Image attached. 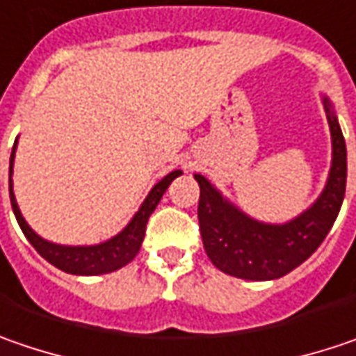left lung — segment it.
<instances>
[{"mask_svg": "<svg viewBox=\"0 0 356 356\" xmlns=\"http://www.w3.org/2000/svg\"><path fill=\"white\" fill-rule=\"evenodd\" d=\"M332 136V165L321 197L298 218L264 223L245 216L203 177L199 183V232L203 248L221 272L243 280L282 278L323 243L337 220L346 189V145L330 100L323 96Z\"/></svg>", "mask_w": 356, "mask_h": 356, "instance_id": "1", "label": "left lung"}]
</instances>
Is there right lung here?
<instances>
[{"label":"right lung","instance_id":"1","mask_svg":"<svg viewBox=\"0 0 356 356\" xmlns=\"http://www.w3.org/2000/svg\"><path fill=\"white\" fill-rule=\"evenodd\" d=\"M17 145V138H15ZM15 145L11 149L10 157V199L15 220L19 223L24 236L35 248V252L48 260L52 266H56L62 272L76 274V276H96V274H108L115 272L118 268L127 266L129 261L135 260V256L140 250V243L145 238V229H147V221L151 218V213L155 211L159 201L163 197V193L167 191V187L171 185V181L181 175V171H171L167 177H163L157 185L149 191L147 199L143 201V205L138 207L135 218L129 221V225L116 234L115 238L96 243V245H60L52 241L40 238L32 227L28 225V221L24 220L17 201L13 195V183H11V173H13V157H15Z\"/></svg>","mask_w":356,"mask_h":356}]
</instances>
